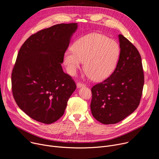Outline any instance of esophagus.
Returning <instances> with one entry per match:
<instances>
[{
    "label": "esophagus",
    "instance_id": "obj_1",
    "mask_svg": "<svg viewBox=\"0 0 159 159\" xmlns=\"http://www.w3.org/2000/svg\"><path fill=\"white\" fill-rule=\"evenodd\" d=\"M85 85H84V84H83V83H82V82H78L77 83V87L79 88H80V87H83V86H84Z\"/></svg>",
    "mask_w": 159,
    "mask_h": 159
}]
</instances>
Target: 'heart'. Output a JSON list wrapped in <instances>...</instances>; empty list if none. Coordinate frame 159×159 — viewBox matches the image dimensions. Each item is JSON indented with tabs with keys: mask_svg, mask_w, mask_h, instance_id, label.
Returning <instances> with one entry per match:
<instances>
[{
	"mask_svg": "<svg viewBox=\"0 0 159 159\" xmlns=\"http://www.w3.org/2000/svg\"><path fill=\"white\" fill-rule=\"evenodd\" d=\"M120 48L118 42L107 36L92 33L77 39L73 49H68L64 63L70 75H75L84 62L86 75L97 81L109 77L118 65Z\"/></svg>",
	"mask_w": 159,
	"mask_h": 159,
	"instance_id": "b5f03b06",
	"label": "heart"
}]
</instances>
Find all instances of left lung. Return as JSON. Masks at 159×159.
<instances>
[{"instance_id":"1","label":"left lung","mask_w":159,"mask_h":159,"mask_svg":"<svg viewBox=\"0 0 159 159\" xmlns=\"http://www.w3.org/2000/svg\"><path fill=\"white\" fill-rule=\"evenodd\" d=\"M118 36L120 54L116 69L109 77L91 88V113L105 125L122 121L138 107L144 86L139 51L122 34Z\"/></svg>"}]
</instances>
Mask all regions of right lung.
<instances>
[{"mask_svg": "<svg viewBox=\"0 0 159 159\" xmlns=\"http://www.w3.org/2000/svg\"><path fill=\"white\" fill-rule=\"evenodd\" d=\"M77 26L61 24L41 30L18 52L11 74L13 95L20 109L37 121L51 124L58 120L76 89L61 64Z\"/></svg>", "mask_w": 159, "mask_h": 159, "instance_id": "add662e5", "label": "right lung"}]
</instances>
